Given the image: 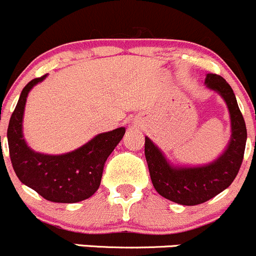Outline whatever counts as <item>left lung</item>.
Here are the masks:
<instances>
[{"instance_id":"1","label":"left lung","mask_w":256,"mask_h":256,"mask_svg":"<svg viewBox=\"0 0 256 256\" xmlns=\"http://www.w3.org/2000/svg\"><path fill=\"white\" fill-rule=\"evenodd\" d=\"M206 83L222 94L232 118V139L226 150L209 166L196 168H173L162 152L146 138L144 154L152 183L166 199L182 206H198L226 189L238 176L246 143V126L229 83L219 74L208 73Z\"/></svg>"}]
</instances>
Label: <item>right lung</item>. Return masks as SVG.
I'll list each match as a JSON object with an SVG mask.
<instances>
[{
    "label": "right lung",
    "mask_w": 256,
    "mask_h": 256,
    "mask_svg": "<svg viewBox=\"0 0 256 256\" xmlns=\"http://www.w3.org/2000/svg\"><path fill=\"white\" fill-rule=\"evenodd\" d=\"M44 77L34 78L22 90L7 129L10 158L20 180L43 198L53 203H77L100 188L106 160L123 138L126 128L98 134L77 150L62 156L34 153L22 136V117L30 90Z\"/></svg>",
    "instance_id": "1"
}]
</instances>
